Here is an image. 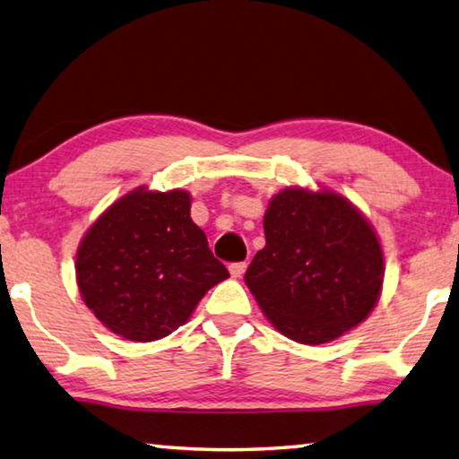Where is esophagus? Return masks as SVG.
Segmentation results:
<instances>
[{"label": "esophagus", "instance_id": "esophagus-1", "mask_svg": "<svg viewBox=\"0 0 459 459\" xmlns=\"http://www.w3.org/2000/svg\"><path fill=\"white\" fill-rule=\"evenodd\" d=\"M229 271H230V275L232 277H240L247 271V263L245 261H240V263H230L229 265Z\"/></svg>", "mask_w": 459, "mask_h": 459}]
</instances>
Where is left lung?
I'll list each match as a JSON object with an SVG mask.
<instances>
[{"label":"left lung","mask_w":459,"mask_h":459,"mask_svg":"<svg viewBox=\"0 0 459 459\" xmlns=\"http://www.w3.org/2000/svg\"><path fill=\"white\" fill-rule=\"evenodd\" d=\"M265 247L245 283L275 328L325 344L364 322L383 290L385 257L370 222L332 190L285 188L271 198Z\"/></svg>","instance_id":"left-lung-1"}]
</instances>
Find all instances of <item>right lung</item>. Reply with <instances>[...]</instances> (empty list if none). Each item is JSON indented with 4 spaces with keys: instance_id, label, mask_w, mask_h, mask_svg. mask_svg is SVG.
<instances>
[{
    "instance_id": "1",
    "label": "right lung",
    "mask_w": 459,
    "mask_h": 459,
    "mask_svg": "<svg viewBox=\"0 0 459 459\" xmlns=\"http://www.w3.org/2000/svg\"><path fill=\"white\" fill-rule=\"evenodd\" d=\"M190 192L145 186L113 202L76 251V283L97 320L117 336L153 342L188 322L229 277L190 216Z\"/></svg>"
}]
</instances>
